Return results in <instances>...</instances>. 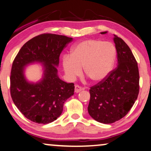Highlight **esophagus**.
<instances>
[{
	"mask_svg": "<svg viewBox=\"0 0 151 151\" xmlns=\"http://www.w3.org/2000/svg\"><path fill=\"white\" fill-rule=\"evenodd\" d=\"M82 90H83V89L81 87V86H79L78 85H75V86H74V92H75L76 93H78V92H81Z\"/></svg>",
	"mask_w": 151,
	"mask_h": 151,
	"instance_id": "obj_1",
	"label": "esophagus"
}]
</instances>
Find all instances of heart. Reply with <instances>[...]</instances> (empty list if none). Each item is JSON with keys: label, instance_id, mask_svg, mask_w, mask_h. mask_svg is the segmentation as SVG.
<instances>
[{"label": "heart", "instance_id": "1", "mask_svg": "<svg viewBox=\"0 0 151 151\" xmlns=\"http://www.w3.org/2000/svg\"><path fill=\"white\" fill-rule=\"evenodd\" d=\"M116 50L110 42L88 39L72 48L71 55L63 57V68L67 77L74 79L81 73L91 81L99 82L108 77L115 59Z\"/></svg>", "mask_w": 151, "mask_h": 151}]
</instances>
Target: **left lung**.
I'll return each mask as SVG.
<instances>
[{
  "label": "left lung",
  "mask_w": 151,
  "mask_h": 151,
  "mask_svg": "<svg viewBox=\"0 0 151 151\" xmlns=\"http://www.w3.org/2000/svg\"><path fill=\"white\" fill-rule=\"evenodd\" d=\"M118 65L90 89L88 113L94 120L112 124L125 116L137 99L139 74L137 63L127 44L114 35Z\"/></svg>",
  "instance_id": "obj_1"
}]
</instances>
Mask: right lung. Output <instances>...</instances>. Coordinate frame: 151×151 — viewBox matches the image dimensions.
I'll return each mask as SVG.
<instances>
[{
    "label": "right lung",
    "mask_w": 151,
    "mask_h": 151,
    "mask_svg": "<svg viewBox=\"0 0 151 151\" xmlns=\"http://www.w3.org/2000/svg\"><path fill=\"white\" fill-rule=\"evenodd\" d=\"M72 38L55 34H43L32 38L23 45L12 63L10 93L15 106L30 121L51 123L59 117L63 104L74 94L73 83L59 79L57 66L61 52ZM44 63L43 79L36 84L28 82L24 68L28 64Z\"/></svg>",
    "instance_id": "1"
}]
</instances>
